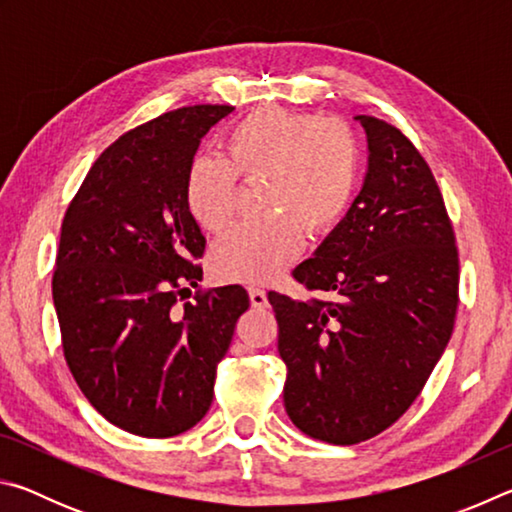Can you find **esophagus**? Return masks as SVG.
I'll use <instances>...</instances> for the list:
<instances>
[{
	"instance_id": "obj_1",
	"label": "esophagus",
	"mask_w": 512,
	"mask_h": 512,
	"mask_svg": "<svg viewBox=\"0 0 512 512\" xmlns=\"http://www.w3.org/2000/svg\"><path fill=\"white\" fill-rule=\"evenodd\" d=\"M248 296H250V305L257 307V309H262V307H266V305H268L266 291H262V289H257V287L248 289Z\"/></svg>"
}]
</instances>
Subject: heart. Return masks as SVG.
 Returning <instances> with one entry per match:
<instances>
[{"mask_svg": "<svg viewBox=\"0 0 512 512\" xmlns=\"http://www.w3.org/2000/svg\"><path fill=\"white\" fill-rule=\"evenodd\" d=\"M361 151L357 135L339 119L262 106L223 135V160L196 158L185 176V203L207 232H221L235 216L239 178H264L259 207L266 212L232 228L212 250L216 277L271 282L300 255L309 235H325L348 214L357 196Z\"/></svg>", "mask_w": 512, "mask_h": 512, "instance_id": "b5f03b06", "label": "heart"}]
</instances>
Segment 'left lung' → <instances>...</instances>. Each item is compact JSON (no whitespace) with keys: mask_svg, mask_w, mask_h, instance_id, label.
Segmentation results:
<instances>
[{"mask_svg":"<svg viewBox=\"0 0 512 512\" xmlns=\"http://www.w3.org/2000/svg\"><path fill=\"white\" fill-rule=\"evenodd\" d=\"M368 173L350 212L293 268L298 302L271 291L284 409L307 436L357 445L409 411L445 352L458 309V248L427 160L400 128L359 115Z\"/></svg>","mask_w":512,"mask_h":512,"instance_id":"8db88e82","label":"left lung"}]
</instances>
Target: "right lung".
<instances>
[{
  "label": "right lung",
  "mask_w": 512,
  "mask_h": 512,
  "mask_svg": "<svg viewBox=\"0 0 512 512\" xmlns=\"http://www.w3.org/2000/svg\"><path fill=\"white\" fill-rule=\"evenodd\" d=\"M232 110L201 103L131 128L60 225L51 293L65 361L94 409L135 436L171 438L203 418L250 305L239 284L198 287L205 237L185 203L198 144Z\"/></svg>",
  "instance_id": "right-lung-1"
}]
</instances>
